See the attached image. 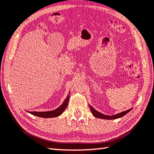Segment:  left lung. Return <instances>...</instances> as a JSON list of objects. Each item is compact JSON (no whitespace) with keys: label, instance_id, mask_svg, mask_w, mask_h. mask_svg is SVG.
<instances>
[{"label":"left lung","instance_id":"left-lung-1","mask_svg":"<svg viewBox=\"0 0 154 154\" xmlns=\"http://www.w3.org/2000/svg\"><path fill=\"white\" fill-rule=\"evenodd\" d=\"M89 107H90V110L91 111L92 115H93L95 117H97V118H99V119H107V120H112V119H116L121 118L122 117H123V116H125L126 114H127L128 112L132 109H130L127 111H125L123 112H119V113H118V114L110 116V115H104L103 113H101V112L96 111L90 105H89Z\"/></svg>","mask_w":154,"mask_h":154}]
</instances>
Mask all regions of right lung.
I'll return each mask as SVG.
<instances>
[{
    "label": "right lung",
    "mask_w": 154,
    "mask_h": 154,
    "mask_svg": "<svg viewBox=\"0 0 154 154\" xmlns=\"http://www.w3.org/2000/svg\"><path fill=\"white\" fill-rule=\"evenodd\" d=\"M70 91L68 92V94L65 98V100H64L63 103L61 104L59 107L57 108L56 109L53 111H42V112H38V111H28L29 113L32 114L37 117H42V118H53V117H59L61 114L63 113V111L65 110V109L68 106V100H69L70 98Z\"/></svg>",
    "instance_id": "1"
}]
</instances>
